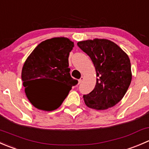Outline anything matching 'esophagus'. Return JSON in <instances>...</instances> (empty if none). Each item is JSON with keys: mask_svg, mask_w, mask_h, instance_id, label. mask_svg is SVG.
<instances>
[{"mask_svg": "<svg viewBox=\"0 0 149 149\" xmlns=\"http://www.w3.org/2000/svg\"><path fill=\"white\" fill-rule=\"evenodd\" d=\"M84 78L83 77V76H81V77L80 79H79V84L82 83V81H84Z\"/></svg>", "mask_w": 149, "mask_h": 149, "instance_id": "esophagus-1", "label": "esophagus"}]
</instances>
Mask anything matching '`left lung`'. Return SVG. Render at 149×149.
<instances>
[{"label": "left lung", "mask_w": 149, "mask_h": 149, "mask_svg": "<svg viewBox=\"0 0 149 149\" xmlns=\"http://www.w3.org/2000/svg\"><path fill=\"white\" fill-rule=\"evenodd\" d=\"M77 45L90 57L97 72L95 87L83 97L86 105L97 110L115 106L123 98L131 82L128 55L106 39L81 41Z\"/></svg>", "instance_id": "left-lung-1"}]
</instances>
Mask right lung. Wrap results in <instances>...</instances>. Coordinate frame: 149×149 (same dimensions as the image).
Returning a JSON list of instances; mask_svg holds the SVG:
<instances>
[{
    "instance_id": "obj_1",
    "label": "right lung",
    "mask_w": 149,
    "mask_h": 149,
    "mask_svg": "<svg viewBox=\"0 0 149 149\" xmlns=\"http://www.w3.org/2000/svg\"><path fill=\"white\" fill-rule=\"evenodd\" d=\"M74 43L65 37H54L42 42L31 52L22 68V79L28 100L45 111L58 109L78 81L70 76L69 53ZM45 80L59 82L61 87L43 90Z\"/></svg>"
}]
</instances>
